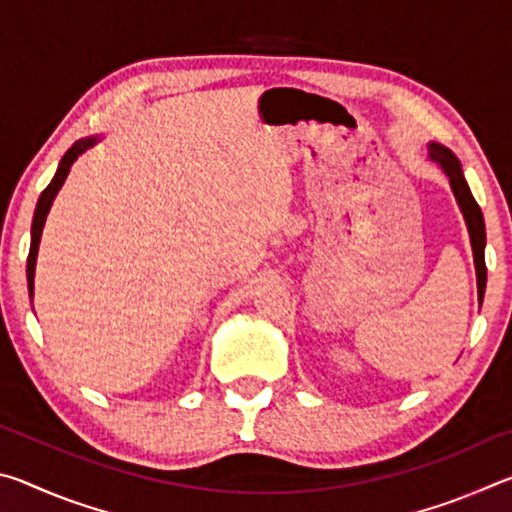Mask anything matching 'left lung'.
<instances>
[{"mask_svg": "<svg viewBox=\"0 0 512 512\" xmlns=\"http://www.w3.org/2000/svg\"><path fill=\"white\" fill-rule=\"evenodd\" d=\"M429 158L445 171L456 203L463 212L467 232H470V244H472V255H474V268H476V287H479V302H481L485 293V277H488V273H485V223H483L481 207L476 205L470 187H467L461 162H458L456 155L449 151L447 146L438 142H429Z\"/></svg>", "mask_w": 512, "mask_h": 512, "instance_id": "obj_1", "label": "left lung"}]
</instances>
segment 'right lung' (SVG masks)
Segmentation results:
<instances>
[{"mask_svg":"<svg viewBox=\"0 0 512 512\" xmlns=\"http://www.w3.org/2000/svg\"><path fill=\"white\" fill-rule=\"evenodd\" d=\"M97 142H101V135H90V137H83V140H79V142H74L72 149H69L63 158H60L56 176L51 178V183L38 198L36 212H33V223H31V248H29V259H27V282H29L31 298H33V277H36V259H38V248H40V237H42V228H45L47 214L51 210V205H54V198L58 196L60 187H63V183L67 180V173H69V169H72V164L79 160V155L92 149Z\"/></svg>","mask_w":512,"mask_h":512,"instance_id":"right-lung-1","label":"right lung"}]
</instances>
